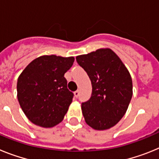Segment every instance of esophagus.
I'll return each instance as SVG.
<instances>
[{"instance_id":"esophagus-1","label":"esophagus","mask_w":159,"mask_h":159,"mask_svg":"<svg viewBox=\"0 0 159 159\" xmlns=\"http://www.w3.org/2000/svg\"><path fill=\"white\" fill-rule=\"evenodd\" d=\"M74 95H75V96L77 98V97L79 96V95H80V91H79V90H77V91H75V92H74Z\"/></svg>"}]
</instances>
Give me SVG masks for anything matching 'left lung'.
Wrapping results in <instances>:
<instances>
[{
	"instance_id": "left-lung-1",
	"label": "left lung",
	"mask_w": 159,
	"mask_h": 159,
	"mask_svg": "<svg viewBox=\"0 0 159 159\" xmlns=\"http://www.w3.org/2000/svg\"><path fill=\"white\" fill-rule=\"evenodd\" d=\"M79 65L89 76L92 96L81 105L88 126L97 130L109 129L123 117L133 94L130 74L110 48H99L76 57Z\"/></svg>"
}]
</instances>
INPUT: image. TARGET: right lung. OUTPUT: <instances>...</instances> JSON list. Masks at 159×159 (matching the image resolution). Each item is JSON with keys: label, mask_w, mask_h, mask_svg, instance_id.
<instances>
[{"label": "right lung", "mask_w": 159, "mask_h": 159, "mask_svg": "<svg viewBox=\"0 0 159 159\" xmlns=\"http://www.w3.org/2000/svg\"><path fill=\"white\" fill-rule=\"evenodd\" d=\"M75 58L41 56L25 67L17 80V99L28 119L44 128L64 119L73 93L67 88L64 74Z\"/></svg>", "instance_id": "add662e5"}]
</instances>
